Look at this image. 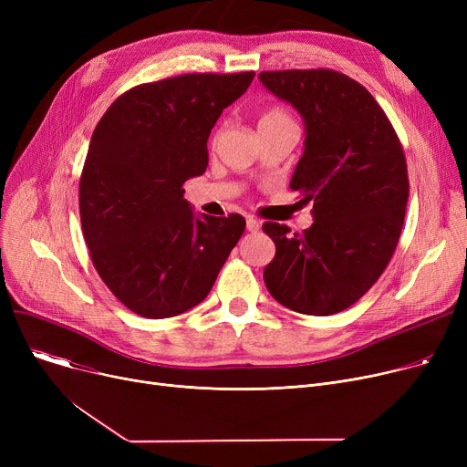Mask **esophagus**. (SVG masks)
<instances>
[{
  "label": "esophagus",
  "mask_w": 467,
  "mask_h": 467,
  "mask_svg": "<svg viewBox=\"0 0 467 467\" xmlns=\"http://www.w3.org/2000/svg\"><path fill=\"white\" fill-rule=\"evenodd\" d=\"M259 227H261V223H259L257 219H254V217H248V219H246V229H248L250 233H257Z\"/></svg>",
  "instance_id": "obj_1"
}]
</instances>
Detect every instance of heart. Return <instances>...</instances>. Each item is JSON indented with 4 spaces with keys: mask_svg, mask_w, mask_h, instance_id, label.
I'll list each match as a JSON object with an SVG mask.
<instances>
[{
    "mask_svg": "<svg viewBox=\"0 0 467 467\" xmlns=\"http://www.w3.org/2000/svg\"><path fill=\"white\" fill-rule=\"evenodd\" d=\"M284 120H291V117L287 115V111L282 109V108H271V109H266V111L261 115L259 127H263V125H273V122H284Z\"/></svg>",
    "mask_w": 467,
    "mask_h": 467,
    "instance_id": "b5f03b06",
    "label": "heart"
}]
</instances>
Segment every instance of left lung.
I'll return each instance as SVG.
<instances>
[{
    "label": "left lung",
    "mask_w": 467,
    "mask_h": 467,
    "mask_svg": "<svg viewBox=\"0 0 467 467\" xmlns=\"http://www.w3.org/2000/svg\"><path fill=\"white\" fill-rule=\"evenodd\" d=\"M259 81L305 120L289 187L314 215L301 234L266 221L276 255L263 278L285 308L337 314L371 289L396 252L409 199L403 147L371 92L345 73L261 71Z\"/></svg>",
    "instance_id": "1"
}]
</instances>
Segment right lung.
<instances>
[{
	"label": "right lung",
	"instance_id": "add662e5",
	"mask_svg": "<svg viewBox=\"0 0 467 467\" xmlns=\"http://www.w3.org/2000/svg\"><path fill=\"white\" fill-rule=\"evenodd\" d=\"M255 71L187 73L138 85L98 122L79 180L92 265L129 310L161 320L206 299L246 219L194 215L183 183L208 166L219 115Z\"/></svg>",
	"mask_w": 467,
	"mask_h": 467
}]
</instances>
